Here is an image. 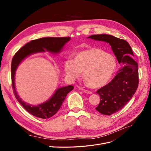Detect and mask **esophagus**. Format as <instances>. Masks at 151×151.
Segmentation results:
<instances>
[{"label":"esophagus","mask_w":151,"mask_h":151,"mask_svg":"<svg viewBox=\"0 0 151 151\" xmlns=\"http://www.w3.org/2000/svg\"><path fill=\"white\" fill-rule=\"evenodd\" d=\"M83 92L87 94H92V92H91V91H88V90H86V89H83Z\"/></svg>","instance_id":"esophagus-1"}]
</instances>
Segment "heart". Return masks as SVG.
Here are the masks:
<instances>
[{"label": "heart", "mask_w": 151, "mask_h": 151, "mask_svg": "<svg viewBox=\"0 0 151 151\" xmlns=\"http://www.w3.org/2000/svg\"><path fill=\"white\" fill-rule=\"evenodd\" d=\"M116 67L115 57L99 48L84 50L75 58L68 57L64 62V70L68 81H74L84 71V79L92 88L106 84L111 78Z\"/></svg>", "instance_id": "b5f03b06"}]
</instances>
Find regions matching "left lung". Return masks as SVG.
I'll return each instance as SVG.
<instances>
[{
	"mask_svg": "<svg viewBox=\"0 0 151 151\" xmlns=\"http://www.w3.org/2000/svg\"><path fill=\"white\" fill-rule=\"evenodd\" d=\"M88 38L109 43L121 67L112 81L96 93L100 103L96 109L105 115H111L122 109L133 97L139 84L138 63L127 41L106 34L93 35Z\"/></svg>",
	"mask_w": 151,
	"mask_h": 151,
	"instance_id": "obj_1",
	"label": "left lung"
}]
</instances>
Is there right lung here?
<instances>
[{
    "mask_svg": "<svg viewBox=\"0 0 151 151\" xmlns=\"http://www.w3.org/2000/svg\"><path fill=\"white\" fill-rule=\"evenodd\" d=\"M70 40V37H46L32 40L18 50L14 55L11 63V79L12 88L15 97L26 110L36 117L47 119L56 114L60 108L67 94L74 89L71 85L58 88L47 101L36 106L22 101L16 92L15 87V74L17 68L22 61L34 53L47 51L54 54L60 53L64 45Z\"/></svg>",
    "mask_w": 151,
    "mask_h": 151,
    "instance_id": "add662e5",
    "label": "right lung"
}]
</instances>
